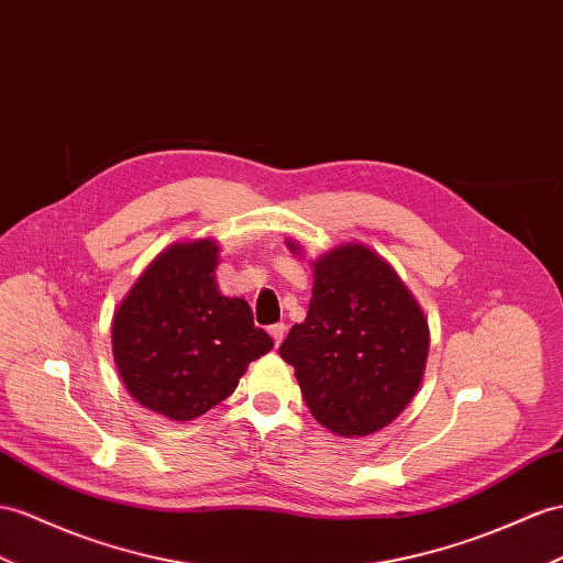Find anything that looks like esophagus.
<instances>
[{
	"instance_id": "1",
	"label": "esophagus",
	"mask_w": 563,
	"mask_h": 563,
	"mask_svg": "<svg viewBox=\"0 0 563 563\" xmlns=\"http://www.w3.org/2000/svg\"><path fill=\"white\" fill-rule=\"evenodd\" d=\"M268 333H271L273 340H276V347H278V344H280L283 338H285V323H273V325L268 328Z\"/></svg>"
}]
</instances>
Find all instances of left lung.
Segmentation results:
<instances>
[{"label": "left lung", "mask_w": 563, "mask_h": 563, "mask_svg": "<svg viewBox=\"0 0 563 563\" xmlns=\"http://www.w3.org/2000/svg\"><path fill=\"white\" fill-rule=\"evenodd\" d=\"M428 344L426 316L393 266L364 244H342L313 264L309 313L278 352L295 366L313 419L362 438L405 411Z\"/></svg>", "instance_id": "8db88e82"}]
</instances>
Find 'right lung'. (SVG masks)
<instances>
[{
	"instance_id": "obj_1",
	"label": "right lung",
	"mask_w": 563,
	"mask_h": 563,
	"mask_svg": "<svg viewBox=\"0 0 563 563\" xmlns=\"http://www.w3.org/2000/svg\"><path fill=\"white\" fill-rule=\"evenodd\" d=\"M213 240L178 242L142 273L113 316V358L142 407L190 421L233 395L273 340L240 297H223Z\"/></svg>"
}]
</instances>
